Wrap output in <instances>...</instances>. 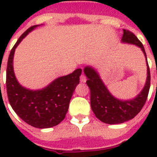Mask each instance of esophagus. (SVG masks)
Here are the masks:
<instances>
[{"label": "esophagus", "instance_id": "obj_1", "mask_svg": "<svg viewBox=\"0 0 157 157\" xmlns=\"http://www.w3.org/2000/svg\"><path fill=\"white\" fill-rule=\"evenodd\" d=\"M80 78H81V82H83V83H84V82H86V76H85V74H84V73L81 74V77H80Z\"/></svg>", "mask_w": 157, "mask_h": 157}]
</instances>
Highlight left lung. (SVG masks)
<instances>
[{
	"instance_id": "1",
	"label": "left lung",
	"mask_w": 157,
	"mask_h": 157,
	"mask_svg": "<svg viewBox=\"0 0 157 157\" xmlns=\"http://www.w3.org/2000/svg\"><path fill=\"white\" fill-rule=\"evenodd\" d=\"M123 42L138 45L143 50L147 59L145 50L142 42L130 31L123 29ZM84 72L88 80L86 84L90 90V105L95 117L103 123L110 124H121L133 119L139 114L146 103L151 85L150 69L147 63V77L141 93L132 100H120L114 98L107 90L98 74L91 67H86Z\"/></svg>"
}]
</instances>
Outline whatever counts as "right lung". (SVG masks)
I'll list each match as a JSON object with an SVG mask.
<instances>
[{"label": "right lung", "instance_id": "1", "mask_svg": "<svg viewBox=\"0 0 157 157\" xmlns=\"http://www.w3.org/2000/svg\"><path fill=\"white\" fill-rule=\"evenodd\" d=\"M36 27L32 26L25 31L11 50L6 69V90L11 107L23 121L36 128L45 129L59 124L65 118L82 71L76 69L67 76L57 78L40 90L22 87L13 73V54L21 40Z\"/></svg>", "mask_w": 157, "mask_h": 157}]
</instances>
